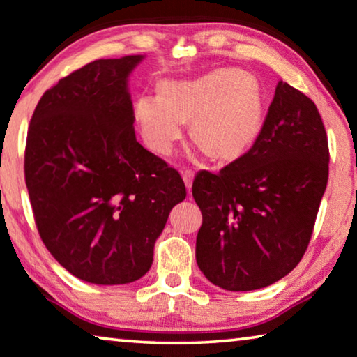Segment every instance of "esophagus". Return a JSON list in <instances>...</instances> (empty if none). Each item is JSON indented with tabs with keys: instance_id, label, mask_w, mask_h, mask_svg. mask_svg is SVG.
I'll list each match as a JSON object with an SVG mask.
<instances>
[{
	"instance_id": "34e87169",
	"label": "esophagus",
	"mask_w": 357,
	"mask_h": 357,
	"mask_svg": "<svg viewBox=\"0 0 357 357\" xmlns=\"http://www.w3.org/2000/svg\"><path fill=\"white\" fill-rule=\"evenodd\" d=\"M181 176L184 179V184L188 190L190 192V188H192V179H194V172H190V169H181Z\"/></svg>"
}]
</instances>
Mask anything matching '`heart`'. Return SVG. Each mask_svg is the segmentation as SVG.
I'll return each instance as SVG.
<instances>
[{"label": "heart", "instance_id": "heart-1", "mask_svg": "<svg viewBox=\"0 0 357 357\" xmlns=\"http://www.w3.org/2000/svg\"><path fill=\"white\" fill-rule=\"evenodd\" d=\"M134 116L145 145L167 155L190 121V134L217 160L243 155L264 124L259 80L241 69H215L192 80H168L157 93L135 98Z\"/></svg>", "mask_w": 357, "mask_h": 357}]
</instances>
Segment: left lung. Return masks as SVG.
Segmentation results:
<instances>
[{"mask_svg":"<svg viewBox=\"0 0 357 357\" xmlns=\"http://www.w3.org/2000/svg\"><path fill=\"white\" fill-rule=\"evenodd\" d=\"M328 139L307 95L280 80L252 147L192 183L205 278L252 291L286 277L307 249L328 181Z\"/></svg>","mask_w":357,"mask_h":357,"instance_id":"1","label":"left lung"}]
</instances>
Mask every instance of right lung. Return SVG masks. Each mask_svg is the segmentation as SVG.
Instances as JSON below:
<instances>
[{
  "label": "right lung",
  "instance_id": "obj_1",
  "mask_svg": "<svg viewBox=\"0 0 357 357\" xmlns=\"http://www.w3.org/2000/svg\"><path fill=\"white\" fill-rule=\"evenodd\" d=\"M142 56L97 59L59 79L30 119L24 173L43 244L74 277L132 283L185 199L176 169L137 142L128 76Z\"/></svg>",
  "mask_w": 357,
  "mask_h": 357
}]
</instances>
